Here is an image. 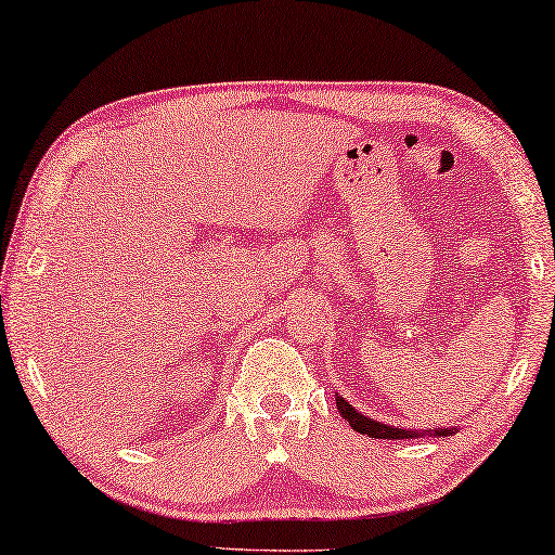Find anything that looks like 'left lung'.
<instances>
[{"label": "left lung", "mask_w": 555, "mask_h": 555, "mask_svg": "<svg viewBox=\"0 0 555 555\" xmlns=\"http://www.w3.org/2000/svg\"><path fill=\"white\" fill-rule=\"evenodd\" d=\"M337 408H339V415L347 421L353 430L361 433V435H369V438H378V440H408V438H423V435H428V438H450V435H455L457 428H430V430H405V428H396V425H388V423H378L374 417L363 415L361 411H357L349 401H344V398L337 393Z\"/></svg>", "instance_id": "left-lung-1"}]
</instances>
